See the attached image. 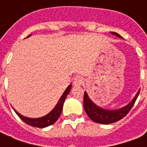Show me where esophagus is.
<instances>
[{"label":"esophagus","mask_w":147,"mask_h":147,"mask_svg":"<svg viewBox=\"0 0 147 147\" xmlns=\"http://www.w3.org/2000/svg\"><path fill=\"white\" fill-rule=\"evenodd\" d=\"M73 84L75 86H81L83 84V79L81 76H76L74 79Z\"/></svg>","instance_id":"1"}]
</instances>
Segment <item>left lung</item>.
Masks as SVG:
<instances>
[{
	"label": "left lung",
	"instance_id": "left-lung-1",
	"mask_svg": "<svg viewBox=\"0 0 147 147\" xmlns=\"http://www.w3.org/2000/svg\"><path fill=\"white\" fill-rule=\"evenodd\" d=\"M111 34L122 38V37L116 32H111ZM139 91H140V89L139 90L138 92L136 93L134 98L127 105L123 106L122 108L118 109H113V110L105 109L98 106L95 103L92 102V100L89 98L87 93L85 91L84 92V98H83L84 110L86 112V113L87 114V116L96 123H102V124H109V123H115L118 120H121L129 113V111L131 110V109L132 108L136 99L139 96Z\"/></svg>",
	"mask_w": 147,
	"mask_h": 147
}]
</instances>
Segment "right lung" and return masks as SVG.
<instances>
[{
  "instance_id": "right-lung-1",
  "label": "right lung",
  "mask_w": 147,
  "mask_h": 147,
  "mask_svg": "<svg viewBox=\"0 0 147 147\" xmlns=\"http://www.w3.org/2000/svg\"><path fill=\"white\" fill-rule=\"evenodd\" d=\"M31 34H30L28 37H30ZM71 89V84H70L69 86H67V89L64 90V92L63 93V94L61 97V98L59 99V101L57 103V105L55 106L53 109L49 112L48 114H46L45 116L42 117H39V118H30V117H26L21 115L20 113H19L17 111L15 110L16 113L17 114L19 117L20 118L21 120L24 121L25 123L29 124L30 126L36 127H40V128H42V127H46L49 126V125H52L53 123H54L57 119L60 117L61 114V112H62V109H63V105H64V102L65 101V98H67V94L70 92Z\"/></svg>"
}]
</instances>
